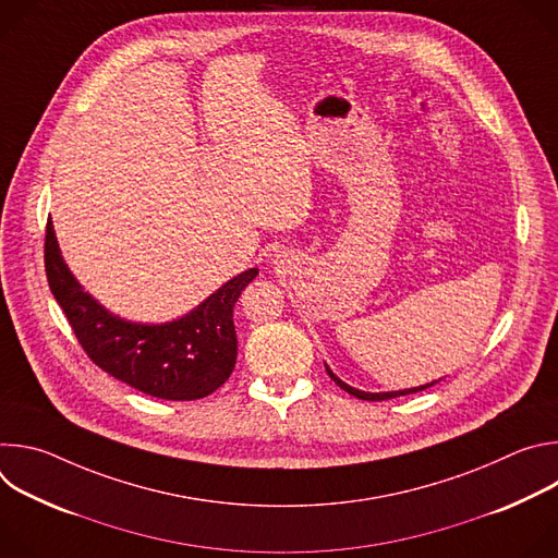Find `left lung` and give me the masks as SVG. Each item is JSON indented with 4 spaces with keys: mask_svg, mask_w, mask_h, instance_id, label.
Instances as JSON below:
<instances>
[{
    "mask_svg": "<svg viewBox=\"0 0 558 558\" xmlns=\"http://www.w3.org/2000/svg\"><path fill=\"white\" fill-rule=\"evenodd\" d=\"M327 366V364H325ZM327 373L331 375V379L342 388V390H347L349 395H353V397H357V400H366V402H381V400H392V397H400V395H411V392H420V390H426L428 386H433V384H437V381H433V384H424V386H415V388H404V390H390V392H366V390H357V388H353V386H349L347 381H342L329 366H327Z\"/></svg>",
    "mask_w": 558,
    "mask_h": 558,
    "instance_id": "obj_1",
    "label": "left lung"
}]
</instances>
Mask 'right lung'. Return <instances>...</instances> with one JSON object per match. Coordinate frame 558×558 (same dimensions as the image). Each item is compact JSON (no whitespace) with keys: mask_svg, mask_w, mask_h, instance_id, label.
Wrapping results in <instances>:
<instances>
[{"mask_svg":"<svg viewBox=\"0 0 558 558\" xmlns=\"http://www.w3.org/2000/svg\"><path fill=\"white\" fill-rule=\"evenodd\" d=\"M44 254L50 291L78 344L99 368L172 402L201 400L227 381L238 355L233 306L258 269L231 278L179 320L141 325L110 313L76 282L61 258L50 218Z\"/></svg>","mask_w":558,"mask_h":558,"instance_id":"obj_1","label":"right lung"}]
</instances>
